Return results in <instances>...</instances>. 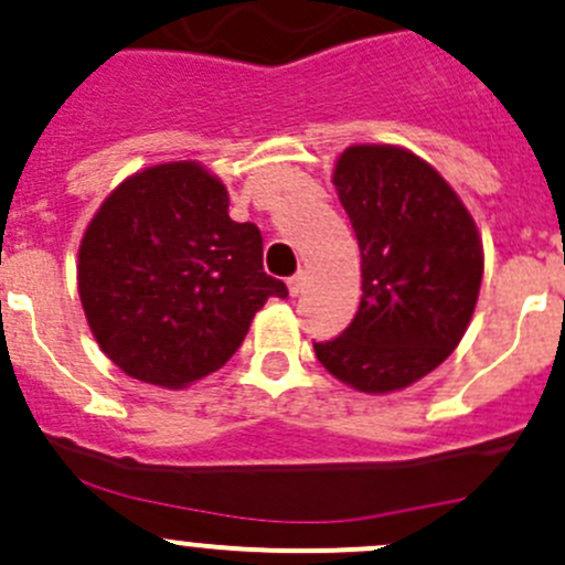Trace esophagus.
Returning <instances> with one entry per match:
<instances>
[{
	"instance_id": "1",
	"label": "esophagus",
	"mask_w": 565,
	"mask_h": 565,
	"mask_svg": "<svg viewBox=\"0 0 565 565\" xmlns=\"http://www.w3.org/2000/svg\"><path fill=\"white\" fill-rule=\"evenodd\" d=\"M288 290H290V296H299L301 290H305V275H301V271H299V275L290 277V280H288Z\"/></svg>"
}]
</instances>
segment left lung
Returning a JSON list of instances; mask_svg holds the SVG:
<instances>
[{"mask_svg": "<svg viewBox=\"0 0 565 565\" xmlns=\"http://www.w3.org/2000/svg\"><path fill=\"white\" fill-rule=\"evenodd\" d=\"M338 198L362 255L354 321L316 356L360 393L404 390L443 365L465 338L483 277L470 211L420 156L351 145L334 164Z\"/></svg>", "mask_w": 565, "mask_h": 565, "instance_id": "left-lung-1", "label": "left lung"}]
</instances>
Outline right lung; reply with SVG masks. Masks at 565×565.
<instances>
[{
  "label": "right lung",
  "mask_w": 565,
  "mask_h": 565,
  "mask_svg": "<svg viewBox=\"0 0 565 565\" xmlns=\"http://www.w3.org/2000/svg\"><path fill=\"white\" fill-rule=\"evenodd\" d=\"M227 189L198 161L126 178L87 225L79 296L100 351L139 382L178 390L220 371L255 312L288 296L264 238L233 222Z\"/></svg>",
  "instance_id": "add662e5"
}]
</instances>
